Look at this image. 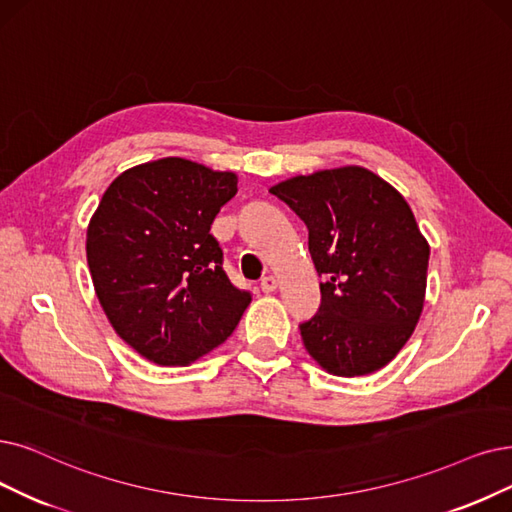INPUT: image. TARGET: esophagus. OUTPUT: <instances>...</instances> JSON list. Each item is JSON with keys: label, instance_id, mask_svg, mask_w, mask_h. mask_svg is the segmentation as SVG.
I'll use <instances>...</instances> for the list:
<instances>
[{"label": "esophagus", "instance_id": "esophagus-1", "mask_svg": "<svg viewBox=\"0 0 512 512\" xmlns=\"http://www.w3.org/2000/svg\"><path fill=\"white\" fill-rule=\"evenodd\" d=\"M260 290H262L264 294H271V292H275V290H277V277H275V275L262 277V281H260Z\"/></svg>", "mask_w": 512, "mask_h": 512}]
</instances>
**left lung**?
I'll return each instance as SVG.
<instances>
[{
  "label": "left lung",
  "instance_id": "8db88e82",
  "mask_svg": "<svg viewBox=\"0 0 512 512\" xmlns=\"http://www.w3.org/2000/svg\"><path fill=\"white\" fill-rule=\"evenodd\" d=\"M271 193L304 220L325 279L317 315L300 325L304 349L327 374L378 372L410 340L424 306L431 248L412 208L361 166L294 176Z\"/></svg>",
  "mask_w": 512,
  "mask_h": 512
}]
</instances>
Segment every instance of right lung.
Returning a JSON list of instances; mask_svg holds the SVG:
<instances>
[{"label":"right lung","instance_id":"add662e5","mask_svg":"<svg viewBox=\"0 0 512 512\" xmlns=\"http://www.w3.org/2000/svg\"><path fill=\"white\" fill-rule=\"evenodd\" d=\"M235 193V172L163 157L121 172L90 218L86 254L102 311L157 365L208 355L252 302L224 273L210 233Z\"/></svg>","mask_w":512,"mask_h":512}]
</instances>
